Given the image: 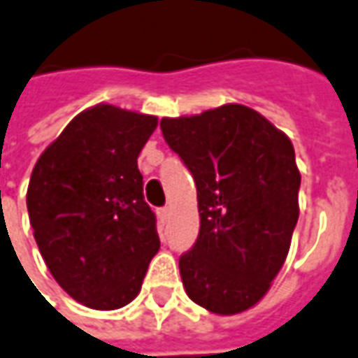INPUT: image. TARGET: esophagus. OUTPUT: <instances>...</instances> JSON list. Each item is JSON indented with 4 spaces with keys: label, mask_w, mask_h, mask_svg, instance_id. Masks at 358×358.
Here are the masks:
<instances>
[{
    "label": "esophagus",
    "mask_w": 358,
    "mask_h": 358,
    "mask_svg": "<svg viewBox=\"0 0 358 358\" xmlns=\"http://www.w3.org/2000/svg\"><path fill=\"white\" fill-rule=\"evenodd\" d=\"M159 218L163 220V222H169V218H171V208L169 206H165V208H159Z\"/></svg>",
    "instance_id": "34e87169"
}]
</instances>
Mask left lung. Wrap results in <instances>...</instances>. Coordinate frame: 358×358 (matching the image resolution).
Returning <instances> with one entry per match:
<instances>
[{
    "instance_id": "left-lung-1",
    "label": "left lung",
    "mask_w": 358,
    "mask_h": 358,
    "mask_svg": "<svg viewBox=\"0 0 358 358\" xmlns=\"http://www.w3.org/2000/svg\"><path fill=\"white\" fill-rule=\"evenodd\" d=\"M197 186V243L180 258L187 296L216 315L254 307L285 264L301 174L287 134L243 104L161 119Z\"/></svg>"
}]
</instances>
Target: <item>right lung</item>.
Listing matches in <instances>:
<instances>
[{"label":"right lung","instance_id":"obj_1","mask_svg":"<svg viewBox=\"0 0 358 358\" xmlns=\"http://www.w3.org/2000/svg\"><path fill=\"white\" fill-rule=\"evenodd\" d=\"M157 117L87 108L39 155L26 193L34 239L68 296L113 311L138 296L159 250L138 155Z\"/></svg>","mask_w":358,"mask_h":358}]
</instances>
